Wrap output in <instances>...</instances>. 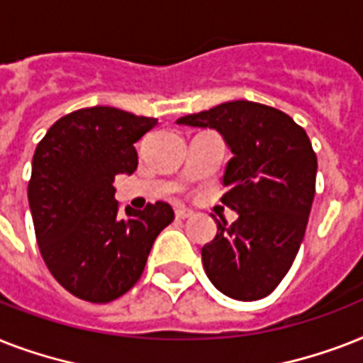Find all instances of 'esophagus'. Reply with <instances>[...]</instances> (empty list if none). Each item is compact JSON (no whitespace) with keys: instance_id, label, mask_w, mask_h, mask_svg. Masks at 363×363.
Wrapping results in <instances>:
<instances>
[{"instance_id":"esophagus-1","label":"esophagus","mask_w":363,"mask_h":363,"mask_svg":"<svg viewBox=\"0 0 363 363\" xmlns=\"http://www.w3.org/2000/svg\"><path fill=\"white\" fill-rule=\"evenodd\" d=\"M177 218H190V216L194 215V211L186 209V207H179V209L175 211Z\"/></svg>"}]
</instances>
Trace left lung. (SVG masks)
Returning <instances> with one entry per match:
<instances>
[{
	"mask_svg": "<svg viewBox=\"0 0 363 363\" xmlns=\"http://www.w3.org/2000/svg\"><path fill=\"white\" fill-rule=\"evenodd\" d=\"M213 128L232 148L220 198L239 218L216 220L201 248L205 273L222 294L241 301L269 296L292 267L315 199L316 154L301 125L282 111L247 99L179 118Z\"/></svg>",
	"mask_w": 363,
	"mask_h": 363,
	"instance_id": "left-lung-1",
	"label": "left lung"
}]
</instances>
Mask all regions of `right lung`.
Returning <instances> with one entry per match:
<instances>
[{
    "instance_id": "1",
    "label": "right lung",
    "mask_w": 363,
    "mask_h": 363,
    "mask_svg": "<svg viewBox=\"0 0 363 363\" xmlns=\"http://www.w3.org/2000/svg\"><path fill=\"white\" fill-rule=\"evenodd\" d=\"M156 124L98 105L62 116L37 145L28 182L37 245L54 279L79 299L109 303L124 296L175 218L165 201L128 207L122 216L115 199V177L137 169L133 145Z\"/></svg>"
}]
</instances>
